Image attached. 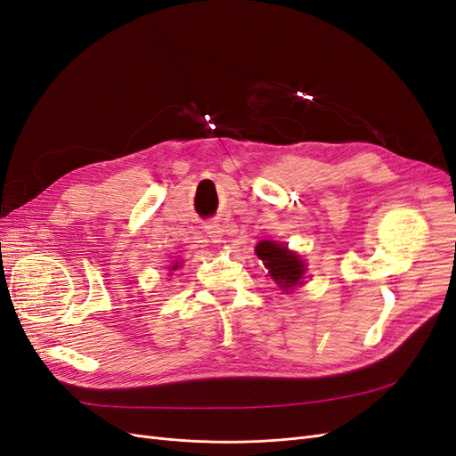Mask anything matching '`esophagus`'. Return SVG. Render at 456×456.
Wrapping results in <instances>:
<instances>
[{
  "label": "esophagus",
  "mask_w": 456,
  "mask_h": 456,
  "mask_svg": "<svg viewBox=\"0 0 456 456\" xmlns=\"http://www.w3.org/2000/svg\"><path fill=\"white\" fill-rule=\"evenodd\" d=\"M205 232H207V236L211 238V241H215V243H220V241H223L224 230L220 228V224H216V223H209V224L205 226Z\"/></svg>",
  "instance_id": "34e87169"
}]
</instances>
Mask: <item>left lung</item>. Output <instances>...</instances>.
<instances>
[{"instance_id":"obj_1","label":"left lung","mask_w":456,"mask_h":456,"mask_svg":"<svg viewBox=\"0 0 456 456\" xmlns=\"http://www.w3.org/2000/svg\"><path fill=\"white\" fill-rule=\"evenodd\" d=\"M256 255L265 262L270 278L278 283L285 291L300 285L302 275H305V262L298 255L291 253L285 245H278L273 241H260L256 245Z\"/></svg>"}]
</instances>
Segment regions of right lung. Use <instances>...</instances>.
I'll return each instance as SVG.
<instances>
[{
    "label": "right lung",
    "mask_w": 456,
    "mask_h": 456,
    "mask_svg": "<svg viewBox=\"0 0 456 456\" xmlns=\"http://www.w3.org/2000/svg\"><path fill=\"white\" fill-rule=\"evenodd\" d=\"M176 266H178V262H176V265H175V266H173V270H176Z\"/></svg>",
    "instance_id": "obj_1"
}]
</instances>
